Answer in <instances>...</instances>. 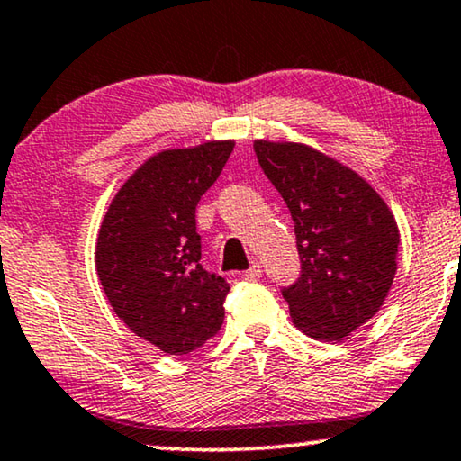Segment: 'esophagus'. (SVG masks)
I'll return each mask as SVG.
<instances>
[{
	"label": "esophagus",
	"mask_w": 461,
	"mask_h": 461,
	"mask_svg": "<svg viewBox=\"0 0 461 461\" xmlns=\"http://www.w3.org/2000/svg\"><path fill=\"white\" fill-rule=\"evenodd\" d=\"M243 278H245V280H258V278H262V266H259V264L256 262V264L251 266L249 270L245 272Z\"/></svg>",
	"instance_id": "1"
}]
</instances>
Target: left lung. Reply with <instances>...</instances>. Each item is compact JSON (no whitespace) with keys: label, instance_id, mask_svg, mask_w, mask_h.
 I'll return each instance as SVG.
<instances>
[{"label":"left lung","instance_id":"1","mask_svg":"<svg viewBox=\"0 0 461 461\" xmlns=\"http://www.w3.org/2000/svg\"><path fill=\"white\" fill-rule=\"evenodd\" d=\"M295 222L302 278L283 289L291 320L318 341H345L376 316L397 272L399 229L356 170L293 141H253Z\"/></svg>","mask_w":461,"mask_h":461}]
</instances>
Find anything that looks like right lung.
<instances>
[{
    "label": "right lung",
    "mask_w": 461,
    "mask_h": 461,
    "mask_svg": "<svg viewBox=\"0 0 461 461\" xmlns=\"http://www.w3.org/2000/svg\"><path fill=\"white\" fill-rule=\"evenodd\" d=\"M235 141L164 149L139 166L112 199L95 243V270L116 316L170 356L218 335L230 286L199 264V199Z\"/></svg>",
    "instance_id": "right-lung-1"
}]
</instances>
